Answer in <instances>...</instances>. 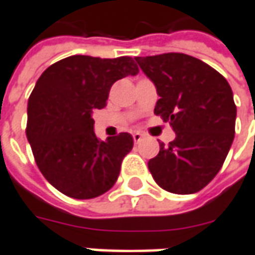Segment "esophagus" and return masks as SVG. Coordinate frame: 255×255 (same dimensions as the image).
Returning <instances> with one entry per match:
<instances>
[{"mask_svg": "<svg viewBox=\"0 0 255 255\" xmlns=\"http://www.w3.org/2000/svg\"><path fill=\"white\" fill-rule=\"evenodd\" d=\"M132 138H134V142L138 144V142H141V141H142L144 135H142L141 132H134V134H132Z\"/></svg>", "mask_w": 255, "mask_h": 255, "instance_id": "1", "label": "esophagus"}]
</instances>
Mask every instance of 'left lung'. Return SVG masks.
Segmentation results:
<instances>
[{"instance_id": "left-lung-1", "label": "left lung", "mask_w": 255, "mask_h": 255, "mask_svg": "<svg viewBox=\"0 0 255 255\" xmlns=\"http://www.w3.org/2000/svg\"><path fill=\"white\" fill-rule=\"evenodd\" d=\"M156 87L154 113L176 132L148 168L165 190L190 195L206 186L234 139L237 109L230 84L207 63L185 53L135 57Z\"/></svg>"}]
</instances>
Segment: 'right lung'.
<instances>
[{
    "label": "right lung",
    "instance_id": "add662e5",
    "mask_svg": "<svg viewBox=\"0 0 255 255\" xmlns=\"http://www.w3.org/2000/svg\"><path fill=\"white\" fill-rule=\"evenodd\" d=\"M136 73L129 56L75 55L38 79L28 100L26 136L42 175L63 195L93 199L114 186L134 139L121 132L99 141L92 116L106 107L113 84Z\"/></svg>",
    "mask_w": 255,
    "mask_h": 255
}]
</instances>
